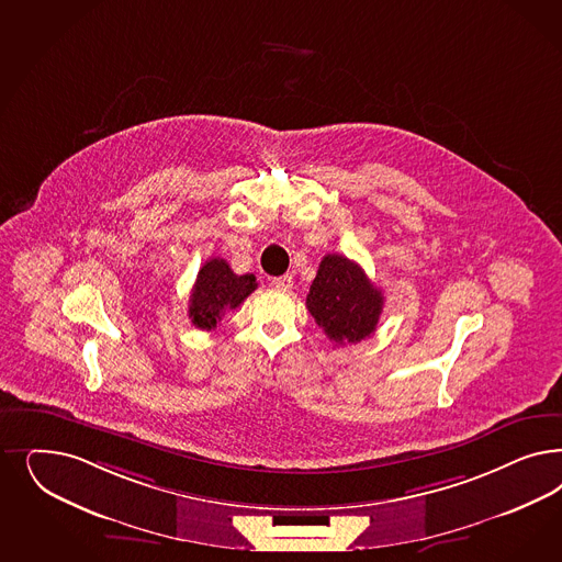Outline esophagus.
Segmentation results:
<instances>
[{"label": "esophagus", "instance_id": "34e87169", "mask_svg": "<svg viewBox=\"0 0 562 562\" xmlns=\"http://www.w3.org/2000/svg\"><path fill=\"white\" fill-rule=\"evenodd\" d=\"M272 288L279 291H290L293 288V277L291 274H283V277L272 279Z\"/></svg>", "mask_w": 562, "mask_h": 562}]
</instances>
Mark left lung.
<instances>
[{"label": "left lung", "mask_w": 562, "mask_h": 562, "mask_svg": "<svg viewBox=\"0 0 562 562\" xmlns=\"http://www.w3.org/2000/svg\"><path fill=\"white\" fill-rule=\"evenodd\" d=\"M381 290L372 285L362 267L341 254H326L310 285L306 308L335 345L360 344L381 318Z\"/></svg>", "instance_id": "1"}]
</instances>
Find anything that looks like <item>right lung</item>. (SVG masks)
<instances>
[{
	"label": "right lung",
	"mask_w": 562,
	"mask_h": 562,
	"mask_svg": "<svg viewBox=\"0 0 562 562\" xmlns=\"http://www.w3.org/2000/svg\"><path fill=\"white\" fill-rule=\"evenodd\" d=\"M256 288L254 274H236L223 258H211L202 265L190 293L188 316L196 328H217L225 312L236 310Z\"/></svg>",
	"instance_id": "obj_1"
}]
</instances>
